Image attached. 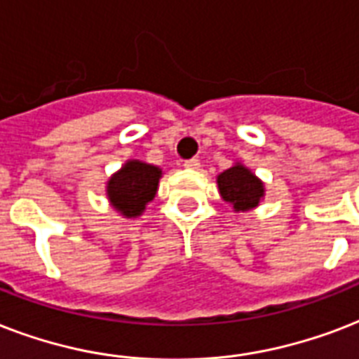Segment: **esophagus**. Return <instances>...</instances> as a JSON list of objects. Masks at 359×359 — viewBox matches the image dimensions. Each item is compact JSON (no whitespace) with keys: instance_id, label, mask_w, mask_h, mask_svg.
I'll return each mask as SVG.
<instances>
[{"instance_id":"obj_1","label":"esophagus","mask_w":359,"mask_h":359,"mask_svg":"<svg viewBox=\"0 0 359 359\" xmlns=\"http://www.w3.org/2000/svg\"><path fill=\"white\" fill-rule=\"evenodd\" d=\"M183 166H185V168H189V170H198L200 161L198 159H187L185 163H183Z\"/></svg>"}]
</instances>
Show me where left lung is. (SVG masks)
Returning a JSON list of instances; mask_svg holds the SVG:
<instances>
[{
  "label": "left lung",
  "instance_id": "obj_1",
  "mask_svg": "<svg viewBox=\"0 0 359 359\" xmlns=\"http://www.w3.org/2000/svg\"><path fill=\"white\" fill-rule=\"evenodd\" d=\"M217 187L221 198L232 205L236 213L255 210L266 196L262 180L240 161H236L230 168L219 174Z\"/></svg>",
  "mask_w": 359,
  "mask_h": 359
}]
</instances>
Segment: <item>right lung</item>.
<instances>
[{"label":"right lung","mask_w":359,"mask_h":359,"mask_svg":"<svg viewBox=\"0 0 359 359\" xmlns=\"http://www.w3.org/2000/svg\"><path fill=\"white\" fill-rule=\"evenodd\" d=\"M163 170L138 159L125 161L107 182V198L125 219L140 217L146 205L155 198Z\"/></svg>","instance_id":"add662e5"}]
</instances>
